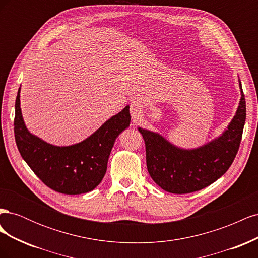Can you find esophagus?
<instances>
[{
  "instance_id": "1",
  "label": "esophagus",
  "mask_w": 258,
  "mask_h": 258,
  "mask_svg": "<svg viewBox=\"0 0 258 258\" xmlns=\"http://www.w3.org/2000/svg\"><path fill=\"white\" fill-rule=\"evenodd\" d=\"M130 114H131V117L134 118L135 120L141 118L142 116V105L138 103V102H134L131 103L130 105Z\"/></svg>"
}]
</instances>
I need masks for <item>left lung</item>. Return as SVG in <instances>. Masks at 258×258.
Here are the masks:
<instances>
[{
  "label": "left lung",
  "mask_w": 258,
  "mask_h": 258,
  "mask_svg": "<svg viewBox=\"0 0 258 258\" xmlns=\"http://www.w3.org/2000/svg\"><path fill=\"white\" fill-rule=\"evenodd\" d=\"M240 89L239 107L227 130L195 150H182L160 135L139 128L145 142L148 173L163 190L172 194L197 191L214 183L229 169L239 150L246 117L241 82Z\"/></svg>",
  "instance_id": "1"
}]
</instances>
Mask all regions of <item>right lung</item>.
Masks as SVG:
<instances>
[{"instance_id":"add662e5","label":"right lung","mask_w":258,"mask_h":258,"mask_svg":"<svg viewBox=\"0 0 258 258\" xmlns=\"http://www.w3.org/2000/svg\"><path fill=\"white\" fill-rule=\"evenodd\" d=\"M19 98L20 88L15 103V140L21 157L35 175L49 188L61 194L79 195L95 189L106 172L116 138L129 127V106L111 117L83 142L54 146L28 131Z\"/></svg>"}]
</instances>
